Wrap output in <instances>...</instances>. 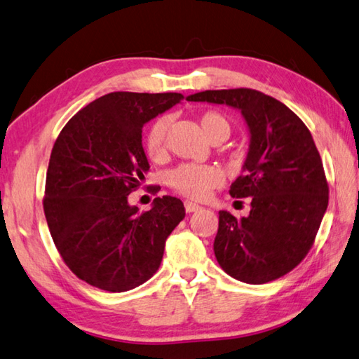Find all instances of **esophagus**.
<instances>
[{"instance_id": "esophagus-1", "label": "esophagus", "mask_w": 359, "mask_h": 359, "mask_svg": "<svg viewBox=\"0 0 359 359\" xmlns=\"http://www.w3.org/2000/svg\"><path fill=\"white\" fill-rule=\"evenodd\" d=\"M184 207H186V212H187V213L198 212V210L203 209L201 205H198V204H195V203H192V201H186V203H184Z\"/></svg>"}]
</instances>
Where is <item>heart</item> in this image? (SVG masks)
<instances>
[{"label": "heart", "mask_w": 359, "mask_h": 359, "mask_svg": "<svg viewBox=\"0 0 359 359\" xmlns=\"http://www.w3.org/2000/svg\"><path fill=\"white\" fill-rule=\"evenodd\" d=\"M201 130L205 138L212 141L215 138H227L230 126L224 116L215 112H207L200 118ZM169 129V121L159 118L150 127L146 137V154L149 158L161 159L165 155V135ZM221 172L213 165L205 164H182L170 173V186L181 195L203 200L221 182Z\"/></svg>", "instance_id": "heart-1"}]
</instances>
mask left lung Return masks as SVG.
Wrapping results in <instances>:
<instances>
[{
	"label": "left lung",
	"instance_id": "8db88e82",
	"mask_svg": "<svg viewBox=\"0 0 359 359\" xmlns=\"http://www.w3.org/2000/svg\"><path fill=\"white\" fill-rule=\"evenodd\" d=\"M187 101L240 110L250 135L233 198H250V213L219 212L213 250L227 275L264 284L289 273L312 247L329 204L320 152L306 124L269 95L253 89L205 90Z\"/></svg>",
	"mask_w": 359,
	"mask_h": 359
}]
</instances>
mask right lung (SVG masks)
Listing matches in <instances>:
<instances>
[{"label": "right lung", "instance_id": "1", "mask_svg": "<svg viewBox=\"0 0 359 359\" xmlns=\"http://www.w3.org/2000/svg\"><path fill=\"white\" fill-rule=\"evenodd\" d=\"M182 98L107 93L72 116L55 141L43 203L47 226L67 267L93 287L127 292L146 283L186 217L182 201L169 195L155 198L147 212L129 204L150 167L142 126Z\"/></svg>", "mask_w": 359, "mask_h": 359}]
</instances>
